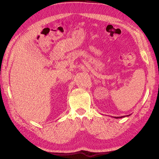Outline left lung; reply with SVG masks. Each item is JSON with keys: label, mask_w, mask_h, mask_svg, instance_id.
Returning <instances> with one entry per match:
<instances>
[{"label": "left lung", "mask_w": 159, "mask_h": 159, "mask_svg": "<svg viewBox=\"0 0 159 159\" xmlns=\"http://www.w3.org/2000/svg\"><path fill=\"white\" fill-rule=\"evenodd\" d=\"M125 116H129V115L128 116H119V117H114L115 118H121L123 117H125Z\"/></svg>", "instance_id": "left-lung-1"}]
</instances>
